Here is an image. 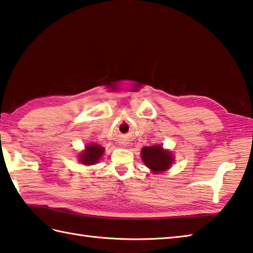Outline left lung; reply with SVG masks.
Here are the masks:
<instances>
[{
	"label": "left lung",
	"mask_w": 253,
	"mask_h": 253,
	"mask_svg": "<svg viewBox=\"0 0 253 253\" xmlns=\"http://www.w3.org/2000/svg\"><path fill=\"white\" fill-rule=\"evenodd\" d=\"M141 155L144 164L155 173L166 170L173 163V155L169 151L163 150L161 145L143 147Z\"/></svg>",
	"instance_id": "obj_1"
}]
</instances>
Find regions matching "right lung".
I'll list each match as a JSON object with an SVG mask.
<instances>
[{
    "label": "right lung",
    "instance_id": "1",
    "mask_svg": "<svg viewBox=\"0 0 253 253\" xmlns=\"http://www.w3.org/2000/svg\"><path fill=\"white\" fill-rule=\"evenodd\" d=\"M103 147L98 144H89L85 146V151L80 154V162L84 165H92L97 163L103 154Z\"/></svg>",
    "mask_w": 253,
    "mask_h": 253
}]
</instances>
